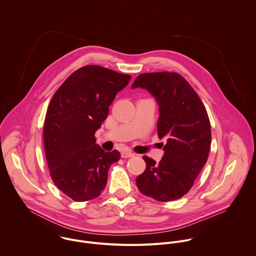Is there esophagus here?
Instances as JSON below:
<instances>
[{
  "instance_id": "obj_1",
  "label": "esophagus",
  "mask_w": 256,
  "mask_h": 256,
  "mask_svg": "<svg viewBox=\"0 0 256 256\" xmlns=\"http://www.w3.org/2000/svg\"><path fill=\"white\" fill-rule=\"evenodd\" d=\"M120 155H122V158H128V157H134V154H132V152H128V150L122 152Z\"/></svg>"
}]
</instances>
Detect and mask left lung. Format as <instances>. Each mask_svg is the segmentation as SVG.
Wrapping results in <instances>:
<instances>
[{
  "label": "left lung",
  "instance_id": "left-lung-1",
  "mask_svg": "<svg viewBox=\"0 0 256 256\" xmlns=\"http://www.w3.org/2000/svg\"><path fill=\"white\" fill-rule=\"evenodd\" d=\"M144 88L159 106L158 138H167L156 163L144 155V172L136 179L140 193L168 202L186 195L204 167L210 148V124L204 104L188 81L175 72L144 73L132 88Z\"/></svg>",
  "mask_w": 256,
  "mask_h": 256
}]
</instances>
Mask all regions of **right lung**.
Instances as JSON below:
<instances>
[{"label": "right lung", "mask_w": 256, "mask_h": 256, "mask_svg": "<svg viewBox=\"0 0 256 256\" xmlns=\"http://www.w3.org/2000/svg\"><path fill=\"white\" fill-rule=\"evenodd\" d=\"M130 78L99 65H86L63 82L48 104L44 142L50 177L76 202L100 196L108 168L120 158L118 150L106 152L96 144L95 132Z\"/></svg>", "instance_id": "obj_1"}]
</instances>
